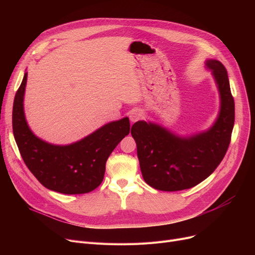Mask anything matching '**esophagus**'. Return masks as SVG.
Returning <instances> with one entry per match:
<instances>
[{"mask_svg":"<svg viewBox=\"0 0 255 255\" xmlns=\"http://www.w3.org/2000/svg\"><path fill=\"white\" fill-rule=\"evenodd\" d=\"M142 117H143L142 113H141L140 111H138V110H132V111L130 112V115H129L130 121H131L132 123L137 122V121H139Z\"/></svg>","mask_w":255,"mask_h":255,"instance_id":"obj_1","label":"esophagus"}]
</instances>
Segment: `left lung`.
Here are the masks:
<instances>
[{
	"mask_svg": "<svg viewBox=\"0 0 255 255\" xmlns=\"http://www.w3.org/2000/svg\"><path fill=\"white\" fill-rule=\"evenodd\" d=\"M221 98L218 120L207 132L181 138L155 124L138 121L131 134L137 145L143 180L161 191L189 189L207 179L226 154L235 124V101L223 64L210 60Z\"/></svg>",
	"mask_w": 255,
	"mask_h": 255,
	"instance_id": "1",
	"label": "left lung"
}]
</instances>
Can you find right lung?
<instances>
[{"label":"right lung","instance_id":"1","mask_svg":"<svg viewBox=\"0 0 255 255\" xmlns=\"http://www.w3.org/2000/svg\"><path fill=\"white\" fill-rule=\"evenodd\" d=\"M24 73L15 94L12 128L19 153L35 178L47 189L64 194H83L102 183L105 163L118 143L129 134V119L112 122L69 145H53L36 137L23 114Z\"/></svg>","mask_w":255,"mask_h":255}]
</instances>
